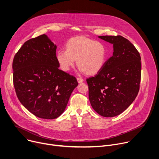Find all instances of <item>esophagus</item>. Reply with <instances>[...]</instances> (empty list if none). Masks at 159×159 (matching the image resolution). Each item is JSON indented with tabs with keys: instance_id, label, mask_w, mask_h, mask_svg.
<instances>
[{
	"instance_id": "obj_1",
	"label": "esophagus",
	"mask_w": 159,
	"mask_h": 159,
	"mask_svg": "<svg viewBox=\"0 0 159 159\" xmlns=\"http://www.w3.org/2000/svg\"><path fill=\"white\" fill-rule=\"evenodd\" d=\"M77 80H78V82L79 83H81L83 82V79L81 78H77Z\"/></svg>"
}]
</instances>
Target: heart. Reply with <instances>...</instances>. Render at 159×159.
I'll use <instances>...</instances> for the list:
<instances>
[{
	"label": "heart",
	"instance_id": "heart-1",
	"mask_svg": "<svg viewBox=\"0 0 159 159\" xmlns=\"http://www.w3.org/2000/svg\"><path fill=\"white\" fill-rule=\"evenodd\" d=\"M66 50H60L56 57L60 68L68 71L76 62L81 72L95 75L103 67L106 58V48L100 41L84 36L70 39L66 43Z\"/></svg>",
	"mask_w": 159,
	"mask_h": 159
}]
</instances>
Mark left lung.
<instances>
[{
	"instance_id": "8db88e82",
	"label": "left lung",
	"mask_w": 159,
	"mask_h": 159,
	"mask_svg": "<svg viewBox=\"0 0 159 159\" xmlns=\"http://www.w3.org/2000/svg\"><path fill=\"white\" fill-rule=\"evenodd\" d=\"M99 38L113 44V54L95 76L87 79L92 107L99 115L113 117L135 100L141 81V57L137 49L121 35Z\"/></svg>"
}]
</instances>
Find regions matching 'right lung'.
Instances as JSON below:
<instances>
[{
    "mask_svg": "<svg viewBox=\"0 0 159 159\" xmlns=\"http://www.w3.org/2000/svg\"><path fill=\"white\" fill-rule=\"evenodd\" d=\"M57 46L45 34L23 44L13 62V84L20 102L37 117L55 119L64 111L78 84L58 69Z\"/></svg>",
    "mask_w": 159,
    "mask_h": 159,
    "instance_id": "right-lung-1",
    "label": "right lung"
}]
</instances>
